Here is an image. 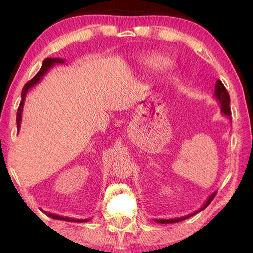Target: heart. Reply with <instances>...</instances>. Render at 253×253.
Returning a JSON list of instances; mask_svg holds the SVG:
<instances>
[{"label":"heart","mask_w":253,"mask_h":253,"mask_svg":"<svg viewBox=\"0 0 253 253\" xmlns=\"http://www.w3.org/2000/svg\"><path fill=\"white\" fill-rule=\"evenodd\" d=\"M172 64L171 60L160 54H153L145 57L141 62V67L147 71H162L168 69Z\"/></svg>","instance_id":"b5f03b06"}]
</instances>
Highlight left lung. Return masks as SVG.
Segmentation results:
<instances>
[{"label": "left lung", "instance_id": "obj_1", "mask_svg": "<svg viewBox=\"0 0 253 253\" xmlns=\"http://www.w3.org/2000/svg\"><path fill=\"white\" fill-rule=\"evenodd\" d=\"M214 96H215L217 101H219L220 106H221V112H222L223 115H226V116L228 117V119H230V120H231V112H230V106H229V103H230L229 93H228V91L226 89V87H224V85L222 84V82H221L220 79H217V81H216V84H215V91H214ZM215 195H216V192H213L212 195L209 196V198L206 199L205 204H204V205H203L202 207H200V209H199L198 211H196V212H193V213H191V214H189V215H186V216H182V217H176V219H166V220H165V219H160V220L155 219L154 221H155V222H158V223H162V224H166V223H176V222H181V221L189 219V217H191V216H193V215H196L197 213L202 212V211H203L204 209H206V207L209 206V204H210L211 202H212L214 197H215Z\"/></svg>", "mask_w": 253, "mask_h": 253}]
</instances>
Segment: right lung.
Wrapping results in <instances>:
<instances>
[{"instance_id":"add662e5","label":"right lung","mask_w":253,"mask_h":253,"mask_svg":"<svg viewBox=\"0 0 253 253\" xmlns=\"http://www.w3.org/2000/svg\"><path fill=\"white\" fill-rule=\"evenodd\" d=\"M64 60L63 58H46V60L43 61L42 65H41L40 70L38 74L34 76V77L31 79L30 82H27L25 86H24L23 91H22V101L19 103V107H18V112H17V119H16V122H17V130L19 131V127H20V122H22V112H23V107H24V100L26 98V94L27 92H29L30 88H32L33 86H36L38 83H39L41 79L44 75L47 74L48 70L51 67H54L55 64H63L64 63ZM42 211V210H41ZM47 216L51 217V219H55V220H63V221H68V222H87L89 219H85V220H76V219H72V217H64V216H60V215H56V214H51V213H48V212H44Z\"/></svg>"}]
</instances>
